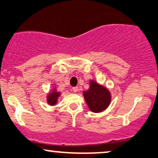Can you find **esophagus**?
Listing matches in <instances>:
<instances>
[{"label": "esophagus", "mask_w": 158, "mask_h": 158, "mask_svg": "<svg viewBox=\"0 0 158 158\" xmlns=\"http://www.w3.org/2000/svg\"><path fill=\"white\" fill-rule=\"evenodd\" d=\"M73 91L75 93H76L77 91H78V87H77V86L73 87Z\"/></svg>", "instance_id": "obj_1"}]
</instances>
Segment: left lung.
Returning <instances> with one entry per match:
<instances>
[{
	"label": "left lung",
	"instance_id": "1",
	"mask_svg": "<svg viewBox=\"0 0 158 158\" xmlns=\"http://www.w3.org/2000/svg\"><path fill=\"white\" fill-rule=\"evenodd\" d=\"M83 96L89 109L94 113L106 110L111 101L110 91L94 81H90V87L83 91Z\"/></svg>",
	"mask_w": 158,
	"mask_h": 158
}]
</instances>
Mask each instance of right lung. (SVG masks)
I'll return each instance as SVG.
<instances>
[{
    "instance_id": "1",
    "label": "right lung",
    "mask_w": 158,
    "mask_h": 158,
    "mask_svg": "<svg viewBox=\"0 0 158 158\" xmlns=\"http://www.w3.org/2000/svg\"><path fill=\"white\" fill-rule=\"evenodd\" d=\"M60 95H61V93L58 92L55 89H52L51 92L48 94V97H47V101H48V104L50 106H55V105H56Z\"/></svg>"
}]
</instances>
